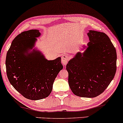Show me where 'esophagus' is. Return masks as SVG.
Returning a JSON list of instances; mask_svg holds the SVG:
<instances>
[{
    "mask_svg": "<svg viewBox=\"0 0 123 123\" xmlns=\"http://www.w3.org/2000/svg\"><path fill=\"white\" fill-rule=\"evenodd\" d=\"M69 58V57L67 55H63V56H62L61 58V61H62V63L64 65H66V64L67 63L68 61V60Z\"/></svg>",
    "mask_w": 123,
    "mask_h": 123,
    "instance_id": "34e87169",
    "label": "esophagus"
}]
</instances>
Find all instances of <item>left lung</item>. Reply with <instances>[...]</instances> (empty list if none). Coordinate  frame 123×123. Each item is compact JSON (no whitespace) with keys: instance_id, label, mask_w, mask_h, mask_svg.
I'll return each mask as SVG.
<instances>
[{"instance_id":"1","label":"left lung","mask_w":123,"mask_h":123,"mask_svg":"<svg viewBox=\"0 0 123 123\" xmlns=\"http://www.w3.org/2000/svg\"><path fill=\"white\" fill-rule=\"evenodd\" d=\"M87 34L90 42L86 50L83 53L77 52L69 61L66 69L69 87L74 94L92 98L104 92L114 78L117 52L104 33L89 31Z\"/></svg>"}]
</instances>
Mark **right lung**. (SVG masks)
<instances>
[{
	"label": "right lung",
	"mask_w": 123,
	"mask_h": 123,
	"mask_svg": "<svg viewBox=\"0 0 123 123\" xmlns=\"http://www.w3.org/2000/svg\"><path fill=\"white\" fill-rule=\"evenodd\" d=\"M40 36L37 30L19 34L13 40L6 57L10 83L23 96L32 100L47 97L56 77L63 69L60 57L48 60L38 50L30 51Z\"/></svg>",
	"instance_id": "right-lung-1"
}]
</instances>
